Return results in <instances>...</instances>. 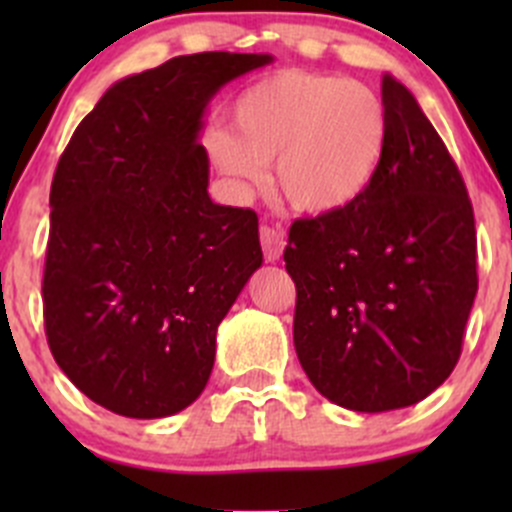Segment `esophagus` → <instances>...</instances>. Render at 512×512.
I'll return each instance as SVG.
<instances>
[{
	"instance_id": "34e87169",
	"label": "esophagus",
	"mask_w": 512,
	"mask_h": 512,
	"mask_svg": "<svg viewBox=\"0 0 512 512\" xmlns=\"http://www.w3.org/2000/svg\"><path fill=\"white\" fill-rule=\"evenodd\" d=\"M260 242L262 250H265L267 262H277L285 250V232L277 230V227H260Z\"/></svg>"
}]
</instances>
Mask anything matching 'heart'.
Returning a JSON list of instances; mask_svg holds the SVG:
<instances>
[{"label":"heart","instance_id":"b5f03b06","mask_svg":"<svg viewBox=\"0 0 512 512\" xmlns=\"http://www.w3.org/2000/svg\"><path fill=\"white\" fill-rule=\"evenodd\" d=\"M230 128L208 133L210 156L240 190L260 185L275 160V188L297 213L329 215L359 200L389 141L381 98L334 74L285 69L245 89Z\"/></svg>","mask_w":512,"mask_h":512}]
</instances>
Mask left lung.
<instances>
[{
	"mask_svg": "<svg viewBox=\"0 0 512 512\" xmlns=\"http://www.w3.org/2000/svg\"><path fill=\"white\" fill-rule=\"evenodd\" d=\"M389 141L366 193L289 227L294 349L314 389L361 414L414 406L451 376L478 292L476 220L418 101L381 79Z\"/></svg>",
	"mask_w": 512,
	"mask_h": 512,
	"instance_id": "1",
	"label": "left lung"
}]
</instances>
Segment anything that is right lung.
<instances>
[{
	"label": "right lung",
	"instance_id": "1",
	"mask_svg": "<svg viewBox=\"0 0 512 512\" xmlns=\"http://www.w3.org/2000/svg\"><path fill=\"white\" fill-rule=\"evenodd\" d=\"M270 54L175 56L116 81L56 165L44 327L56 364L118 416L188 409L215 334L262 265L255 210L208 195L200 143L213 96Z\"/></svg>",
	"mask_w": 512,
	"mask_h": 512
}]
</instances>
